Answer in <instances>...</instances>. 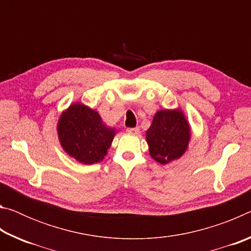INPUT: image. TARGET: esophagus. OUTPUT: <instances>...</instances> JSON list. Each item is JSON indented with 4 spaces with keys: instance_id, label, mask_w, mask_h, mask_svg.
Wrapping results in <instances>:
<instances>
[{
    "instance_id": "esophagus-1",
    "label": "esophagus",
    "mask_w": 251,
    "mask_h": 251,
    "mask_svg": "<svg viewBox=\"0 0 251 251\" xmlns=\"http://www.w3.org/2000/svg\"><path fill=\"white\" fill-rule=\"evenodd\" d=\"M126 131L130 135H138L139 134V128H138V127H136V128H127Z\"/></svg>"
}]
</instances>
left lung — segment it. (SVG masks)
Instances as JSON below:
<instances>
[{"label":"left lung","mask_w":251,"mask_h":251,"mask_svg":"<svg viewBox=\"0 0 251 251\" xmlns=\"http://www.w3.org/2000/svg\"><path fill=\"white\" fill-rule=\"evenodd\" d=\"M192 139V127L179 107L159 109L146 130L150 155L161 165L179 159Z\"/></svg>","instance_id":"left-lung-1"}]
</instances>
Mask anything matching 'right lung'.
Returning <instances> with one entry per match:
<instances>
[{"label": "right lung", "mask_w": 251, "mask_h": 251, "mask_svg": "<svg viewBox=\"0 0 251 251\" xmlns=\"http://www.w3.org/2000/svg\"><path fill=\"white\" fill-rule=\"evenodd\" d=\"M56 130L64 151L84 165L103 160L116 135V129L106 126L97 110L78 101L63 110Z\"/></svg>", "instance_id": "obj_1"}]
</instances>
